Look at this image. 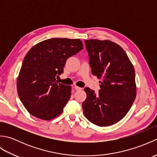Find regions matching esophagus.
Returning <instances> with one entry per match:
<instances>
[{
    "mask_svg": "<svg viewBox=\"0 0 157 157\" xmlns=\"http://www.w3.org/2000/svg\"><path fill=\"white\" fill-rule=\"evenodd\" d=\"M74 89L75 90H82V88H79V87H78V86H74Z\"/></svg>",
    "mask_w": 157,
    "mask_h": 157,
    "instance_id": "obj_1",
    "label": "esophagus"
}]
</instances>
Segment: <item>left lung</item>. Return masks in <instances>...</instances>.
<instances>
[{
  "instance_id": "1",
  "label": "left lung",
  "mask_w": 157,
  "mask_h": 157,
  "mask_svg": "<svg viewBox=\"0 0 157 157\" xmlns=\"http://www.w3.org/2000/svg\"><path fill=\"white\" fill-rule=\"evenodd\" d=\"M92 73L101 79L98 94L85 88L84 114L91 123L112 125L128 113L136 96L135 70L121 46L110 40H85Z\"/></svg>"
}]
</instances>
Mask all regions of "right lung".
Instances as JSON below:
<instances>
[{"label": "right lung", "mask_w": 157, "mask_h": 157, "mask_svg": "<svg viewBox=\"0 0 157 157\" xmlns=\"http://www.w3.org/2000/svg\"><path fill=\"white\" fill-rule=\"evenodd\" d=\"M83 48L79 39L51 38L38 43L25 55L17 90L22 104L33 116L51 120L61 114L71 87L56 80L68 58Z\"/></svg>", "instance_id": "add662e5"}]
</instances>
